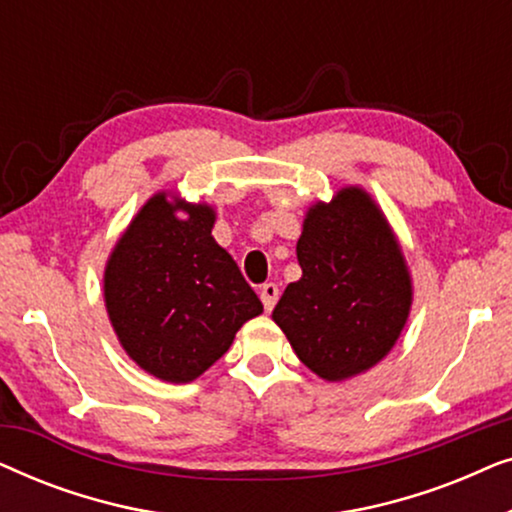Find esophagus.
I'll return each mask as SVG.
<instances>
[{
  "label": "esophagus",
  "instance_id": "obj_1",
  "mask_svg": "<svg viewBox=\"0 0 512 512\" xmlns=\"http://www.w3.org/2000/svg\"><path fill=\"white\" fill-rule=\"evenodd\" d=\"M277 298H279V289H277V284L268 282V284H263V286H261V300H263L265 312H270L272 307H275Z\"/></svg>",
  "mask_w": 512,
  "mask_h": 512
}]
</instances>
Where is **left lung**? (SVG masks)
Instances as JSON below:
<instances>
[{
    "instance_id": "1",
    "label": "left lung",
    "mask_w": 512,
    "mask_h": 512,
    "mask_svg": "<svg viewBox=\"0 0 512 512\" xmlns=\"http://www.w3.org/2000/svg\"><path fill=\"white\" fill-rule=\"evenodd\" d=\"M296 254L303 277L286 286L272 319L298 359L326 382L377 366L408 324L412 277L373 195L345 186L310 205Z\"/></svg>"
}]
</instances>
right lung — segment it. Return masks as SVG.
<instances>
[{
	"label": "right lung",
	"instance_id": "add662e5",
	"mask_svg": "<svg viewBox=\"0 0 512 512\" xmlns=\"http://www.w3.org/2000/svg\"><path fill=\"white\" fill-rule=\"evenodd\" d=\"M214 221L207 202L158 191L104 265V307L118 342L163 382L198 380L263 312L233 256L212 237Z\"/></svg>",
	"mask_w": 512,
	"mask_h": 512
}]
</instances>
